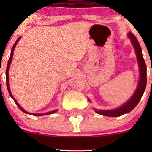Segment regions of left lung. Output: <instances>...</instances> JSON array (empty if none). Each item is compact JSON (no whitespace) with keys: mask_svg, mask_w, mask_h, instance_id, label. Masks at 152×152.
Here are the masks:
<instances>
[{"mask_svg":"<svg viewBox=\"0 0 152 152\" xmlns=\"http://www.w3.org/2000/svg\"><path fill=\"white\" fill-rule=\"evenodd\" d=\"M128 37L131 40L132 45H133L135 51L136 56H137V63L139 66V71H140V79H139L137 87L136 88L135 92L132 95L131 98L127 101L124 104L120 106L118 108L114 110H99V109H94L95 112L99 115H102L108 117H118V116L123 115L131 112L137 104L139 103L141 99L142 94L145 90L146 87V65H145V61H144L143 56L142 54V49L137 41V38L132 32H129ZM89 100V99H88ZM90 101V100H89Z\"/></svg>","mask_w":152,"mask_h":152,"instance_id":"8db88e82","label":"left lung"}]
</instances>
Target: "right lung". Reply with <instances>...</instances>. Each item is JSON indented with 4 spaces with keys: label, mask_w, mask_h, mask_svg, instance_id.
<instances>
[{
    "label": "right lung",
    "mask_w": 152,
    "mask_h": 152,
    "mask_svg": "<svg viewBox=\"0 0 152 152\" xmlns=\"http://www.w3.org/2000/svg\"><path fill=\"white\" fill-rule=\"evenodd\" d=\"M20 37L19 38H18V39L16 40V42H15V44L13 45V46L12 48V50H11V54H10V59H9V62H8V64H7V70H6V78H7V90H8V92L9 93H10V96H11V98H12V99H13L14 101H15V102L16 103V104L18 105V107H19L20 110H21L22 112H23V113H26V114H30V115H34V116H41V115H50V114H53V113H55L56 112H57V110H53V111H50V112H48V113H39V114H37V113H28V112L26 111L24 109H23L22 107H20V105L18 103V102H17L16 100L15 99V98L13 97V96H12V93H11V90H10V76H9V70H10V65H11V62H12V58H13V54H14V50H15V48L16 46V45L18 44V42H19L20 39Z\"/></svg>",
    "instance_id": "obj_1"
}]
</instances>
